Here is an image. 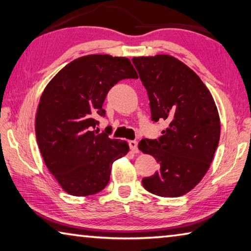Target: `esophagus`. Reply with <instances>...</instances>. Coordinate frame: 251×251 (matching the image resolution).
<instances>
[{
    "label": "esophagus",
    "mask_w": 251,
    "mask_h": 251,
    "mask_svg": "<svg viewBox=\"0 0 251 251\" xmlns=\"http://www.w3.org/2000/svg\"><path fill=\"white\" fill-rule=\"evenodd\" d=\"M128 144H129V148H130L131 151L135 152V154H136V152L139 151H138V146H137V142H136V141H130Z\"/></svg>",
    "instance_id": "34e87169"
}]
</instances>
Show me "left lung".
Instances as JSON below:
<instances>
[{
  "label": "left lung",
  "mask_w": 251,
  "mask_h": 251,
  "mask_svg": "<svg viewBox=\"0 0 251 251\" xmlns=\"http://www.w3.org/2000/svg\"><path fill=\"white\" fill-rule=\"evenodd\" d=\"M131 61L147 91L151 120L168 124L157 141L138 144L160 165L142 184L157 196H182L199 184L214 159L220 137L217 106L199 76L176 57L158 54Z\"/></svg>",
  "instance_id": "1"
}]
</instances>
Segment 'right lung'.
Masks as SVG:
<instances>
[{
	"mask_svg": "<svg viewBox=\"0 0 251 251\" xmlns=\"http://www.w3.org/2000/svg\"><path fill=\"white\" fill-rule=\"evenodd\" d=\"M137 77L128 58L92 54L69 63L46 85L37 106L36 141L46 167L67 194L100 193L114 161L128 152L127 142L94 129V117L105 116L103 104L114 85Z\"/></svg>",
	"mask_w": 251,
	"mask_h": 251,
	"instance_id": "add662e5",
	"label": "right lung"
}]
</instances>
